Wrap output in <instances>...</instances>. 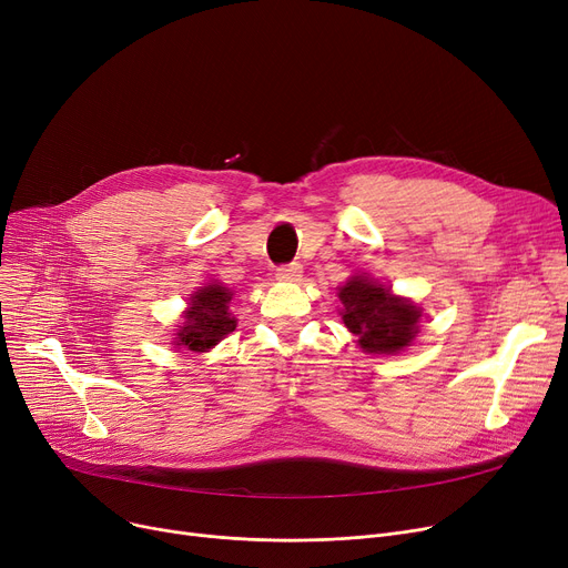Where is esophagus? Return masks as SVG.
<instances>
[{"label": "esophagus", "mask_w": 568, "mask_h": 568, "mask_svg": "<svg viewBox=\"0 0 568 568\" xmlns=\"http://www.w3.org/2000/svg\"><path fill=\"white\" fill-rule=\"evenodd\" d=\"M302 264H296V262H292V264H283V266H278L276 268V278L278 281H287V283H296V281H302Z\"/></svg>", "instance_id": "34e87169"}]
</instances>
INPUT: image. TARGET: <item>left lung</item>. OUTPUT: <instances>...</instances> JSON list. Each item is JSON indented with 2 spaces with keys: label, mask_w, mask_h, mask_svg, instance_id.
Masks as SVG:
<instances>
[{
  "label": "left lung",
  "mask_w": 568,
  "mask_h": 568,
  "mask_svg": "<svg viewBox=\"0 0 568 568\" xmlns=\"http://www.w3.org/2000/svg\"><path fill=\"white\" fill-rule=\"evenodd\" d=\"M343 322L368 354H396L419 332V306L368 276H352L338 292Z\"/></svg>",
  "instance_id": "1"
}]
</instances>
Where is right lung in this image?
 I'll return each mask as SVG.
<instances>
[{
    "label": "right lung",
    "instance_id": "add662e5",
    "mask_svg": "<svg viewBox=\"0 0 568 568\" xmlns=\"http://www.w3.org/2000/svg\"><path fill=\"white\" fill-rule=\"evenodd\" d=\"M232 292L223 283H209L200 287L189 302L182 326L172 345L191 352H209L227 334L236 329V317L230 313Z\"/></svg>",
    "mask_w": 568,
    "mask_h": 568
}]
</instances>
